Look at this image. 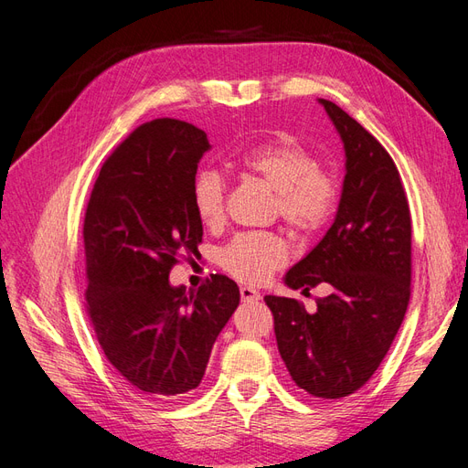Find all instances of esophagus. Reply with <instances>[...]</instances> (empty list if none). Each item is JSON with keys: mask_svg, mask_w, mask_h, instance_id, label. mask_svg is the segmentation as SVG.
I'll return each instance as SVG.
<instances>
[{"mask_svg": "<svg viewBox=\"0 0 468 468\" xmlns=\"http://www.w3.org/2000/svg\"><path fill=\"white\" fill-rule=\"evenodd\" d=\"M239 294H242L244 303H258L261 299L260 291H256L253 287H239Z\"/></svg>", "mask_w": 468, "mask_h": 468, "instance_id": "34e87169", "label": "esophagus"}]
</instances>
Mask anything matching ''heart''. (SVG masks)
Masks as SVG:
<instances>
[{"label":"heart","mask_w":468,"mask_h":468,"mask_svg":"<svg viewBox=\"0 0 468 468\" xmlns=\"http://www.w3.org/2000/svg\"><path fill=\"white\" fill-rule=\"evenodd\" d=\"M236 172L258 177L275 191L279 217L289 229L308 236L320 230L335 205L334 181L318 169L314 155L292 136L277 134L250 144L226 160ZM191 205L208 229L224 220V181L217 172H199L191 183ZM289 260L287 244L273 232H248L232 238L220 251V265L244 282H260Z\"/></svg>","instance_id":"1"}]
</instances>
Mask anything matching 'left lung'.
<instances>
[{"label":"left lung","mask_w":468,"mask_h":468,"mask_svg":"<svg viewBox=\"0 0 468 468\" xmlns=\"http://www.w3.org/2000/svg\"><path fill=\"white\" fill-rule=\"evenodd\" d=\"M346 154L334 222L282 277L289 289L328 282L306 313L301 301L267 294L289 375L318 399L361 388L385 359L404 320L412 275V220L396 169L378 140L335 103L318 99Z\"/></svg>","instance_id":"obj_1"}]
</instances>
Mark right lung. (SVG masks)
Segmentation results:
<instances>
[{
	"instance_id": "right-lung-1",
	"label": "right lung",
	"mask_w": 468,
	"mask_h": 468,
	"mask_svg": "<svg viewBox=\"0 0 468 468\" xmlns=\"http://www.w3.org/2000/svg\"><path fill=\"white\" fill-rule=\"evenodd\" d=\"M205 131L158 119L111 154L83 222L88 310L105 357L136 392L176 400L201 385L212 346L239 304L226 275L186 289L169 282L179 251L197 253L191 205Z\"/></svg>"
}]
</instances>
